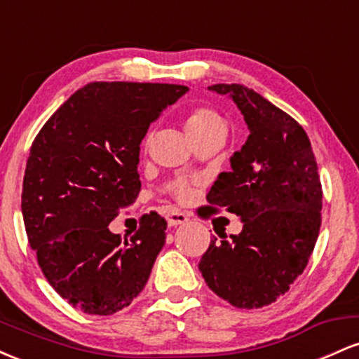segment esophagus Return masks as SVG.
<instances>
[{
    "instance_id": "1",
    "label": "esophagus",
    "mask_w": 359,
    "mask_h": 359,
    "mask_svg": "<svg viewBox=\"0 0 359 359\" xmlns=\"http://www.w3.org/2000/svg\"><path fill=\"white\" fill-rule=\"evenodd\" d=\"M167 221L168 226H179V224H185L189 221V216L182 211H177V209H172L170 212L167 214Z\"/></svg>"
}]
</instances>
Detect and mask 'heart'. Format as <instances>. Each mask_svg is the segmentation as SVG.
Segmentation results:
<instances>
[{
  "label": "heart",
  "mask_w": 359,
  "mask_h": 359,
  "mask_svg": "<svg viewBox=\"0 0 359 359\" xmlns=\"http://www.w3.org/2000/svg\"><path fill=\"white\" fill-rule=\"evenodd\" d=\"M184 125L187 133L191 135L196 143L208 137H214V135H222L224 137L226 133L224 118L216 109L209 108V106H194V108L189 109L184 116ZM148 142L150 140L147 138L145 145H148ZM170 191L179 199H185L189 196V185L179 180V182L172 185Z\"/></svg>",
  "instance_id": "1"
}]
</instances>
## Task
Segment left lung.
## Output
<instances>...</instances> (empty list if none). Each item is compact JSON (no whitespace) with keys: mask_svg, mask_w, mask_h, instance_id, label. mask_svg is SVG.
Wrapping results in <instances>:
<instances>
[{"mask_svg":"<svg viewBox=\"0 0 359 359\" xmlns=\"http://www.w3.org/2000/svg\"><path fill=\"white\" fill-rule=\"evenodd\" d=\"M209 89L236 102L250 137L208 194L209 204L241 217L243 231L211 240L199 270L231 306L265 307L290 288L314 251L323 208L316 156L304 128L253 89Z\"/></svg>","mask_w":359,"mask_h":359,"instance_id":"8db88e82","label":"left lung"}]
</instances>
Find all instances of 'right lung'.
I'll return each instance as SVG.
<instances>
[{
	"instance_id": "right-lung-1",
	"label": "right lung",
	"mask_w": 359,
	"mask_h": 359,
	"mask_svg": "<svg viewBox=\"0 0 359 359\" xmlns=\"http://www.w3.org/2000/svg\"><path fill=\"white\" fill-rule=\"evenodd\" d=\"M189 88L90 82L39 131L23 177L28 243L45 278L86 314L111 316L145 287L165 243L167 221L142 216L121 241L108 224L137 201L140 143L163 108Z\"/></svg>"
}]
</instances>
